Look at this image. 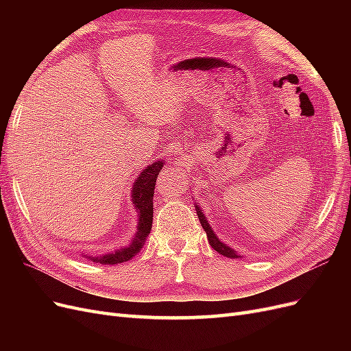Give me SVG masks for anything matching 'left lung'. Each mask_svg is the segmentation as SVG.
Returning <instances> with one entry per match:
<instances>
[{"instance_id":"obj_1","label":"left lung","mask_w":351,"mask_h":351,"mask_svg":"<svg viewBox=\"0 0 351 351\" xmlns=\"http://www.w3.org/2000/svg\"><path fill=\"white\" fill-rule=\"evenodd\" d=\"M196 212H197V217H199V221H200L202 227H204V230L206 231V236H208V240H209L210 246L214 247L218 253L224 254V256H227V258H239L237 254H236V252H232L228 246H226L224 243H221V241L217 239V236L214 234V231H212L210 226L208 224V221H206L205 215L202 214V210L199 209V206H196Z\"/></svg>"}]
</instances>
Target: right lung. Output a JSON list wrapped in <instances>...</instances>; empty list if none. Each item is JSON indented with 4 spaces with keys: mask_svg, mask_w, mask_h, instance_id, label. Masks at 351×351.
Segmentation results:
<instances>
[{
    "mask_svg": "<svg viewBox=\"0 0 351 351\" xmlns=\"http://www.w3.org/2000/svg\"><path fill=\"white\" fill-rule=\"evenodd\" d=\"M162 165H164V161L152 162V165L147 167L134 183L132 197H133V204H134L137 212L141 214V217H139V228H137L133 243L129 247H124V249H120L114 253L105 254V256H102L99 259L90 258L93 262L98 261L101 263H110V265L121 263V262L132 259L136 253H139L147 234H149L151 228H152L154 192H155L156 177H158L159 171L162 169Z\"/></svg>",
    "mask_w": 351,
    "mask_h": 351,
    "instance_id": "obj_1",
    "label": "right lung"
}]
</instances>
